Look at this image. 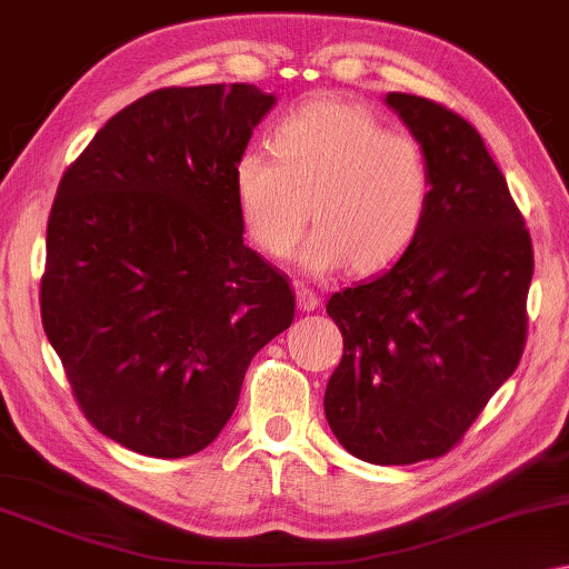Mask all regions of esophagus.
Instances as JSON below:
<instances>
[{
	"label": "esophagus",
	"mask_w": 569,
	"mask_h": 569,
	"mask_svg": "<svg viewBox=\"0 0 569 569\" xmlns=\"http://www.w3.org/2000/svg\"><path fill=\"white\" fill-rule=\"evenodd\" d=\"M320 305V297L310 287H297V308L302 312H310Z\"/></svg>",
	"instance_id": "obj_1"
}]
</instances>
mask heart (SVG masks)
<instances>
[{"label":"heart","mask_w":569,"mask_h":569,"mask_svg":"<svg viewBox=\"0 0 569 569\" xmlns=\"http://www.w3.org/2000/svg\"><path fill=\"white\" fill-rule=\"evenodd\" d=\"M272 152L249 147L233 164V196L261 254L290 257L310 216L302 249L312 274L351 267L381 272L412 247L432 203L430 157L419 139L391 132L356 103H302L272 129Z\"/></svg>","instance_id":"obj_1"}]
</instances>
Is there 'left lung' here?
<instances>
[{
  "instance_id": "left-lung-1",
  "label": "left lung",
  "mask_w": 569,
  "mask_h": 569,
  "mask_svg": "<svg viewBox=\"0 0 569 569\" xmlns=\"http://www.w3.org/2000/svg\"><path fill=\"white\" fill-rule=\"evenodd\" d=\"M383 101L430 157L432 203L397 264L328 300L343 358L322 405L351 456L409 466L456 448L519 366L535 251L473 124L422 96Z\"/></svg>"
}]
</instances>
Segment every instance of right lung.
Here are the masks:
<instances>
[{
    "label": "right lung",
    "mask_w": 569,
    "mask_h": 569,
    "mask_svg": "<svg viewBox=\"0 0 569 569\" xmlns=\"http://www.w3.org/2000/svg\"><path fill=\"white\" fill-rule=\"evenodd\" d=\"M272 103L251 83L157 89L60 178L42 328L86 419L139 456L211 445L251 358L292 326L290 279L243 243L233 196Z\"/></svg>",
    "instance_id": "1"
}]
</instances>
